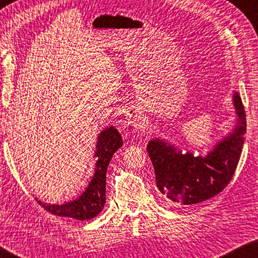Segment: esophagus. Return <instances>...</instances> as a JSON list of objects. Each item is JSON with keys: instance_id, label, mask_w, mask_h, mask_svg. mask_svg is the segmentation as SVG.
Listing matches in <instances>:
<instances>
[{"instance_id": "obj_1", "label": "esophagus", "mask_w": 258, "mask_h": 258, "mask_svg": "<svg viewBox=\"0 0 258 258\" xmlns=\"http://www.w3.org/2000/svg\"><path fill=\"white\" fill-rule=\"evenodd\" d=\"M125 118L127 120V123L134 126H142L145 122L143 115L139 112V109L136 108H128L125 113Z\"/></svg>"}]
</instances>
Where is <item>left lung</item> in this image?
<instances>
[{
	"label": "left lung",
	"instance_id": "1",
	"mask_svg": "<svg viewBox=\"0 0 258 258\" xmlns=\"http://www.w3.org/2000/svg\"><path fill=\"white\" fill-rule=\"evenodd\" d=\"M237 126L206 156L182 154L163 140H152L148 152L156 186L175 206L203 203L221 192L233 178L243 150L246 115L238 93L234 94Z\"/></svg>",
	"mask_w": 258,
	"mask_h": 258
}]
</instances>
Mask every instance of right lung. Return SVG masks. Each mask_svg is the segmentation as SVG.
Returning <instances> with one entry per match:
<instances>
[{"label": "right lung", "instance_id": "right-lung-1", "mask_svg": "<svg viewBox=\"0 0 258 258\" xmlns=\"http://www.w3.org/2000/svg\"><path fill=\"white\" fill-rule=\"evenodd\" d=\"M122 145L123 140L114 126L105 128L100 132L96 145L95 156L97 161L94 176L83 195L78 199L63 205H48L37 198L35 200L45 210L55 216L69 217L77 220L94 218L103 210L106 201V171L109 161Z\"/></svg>", "mask_w": 258, "mask_h": 258}]
</instances>
